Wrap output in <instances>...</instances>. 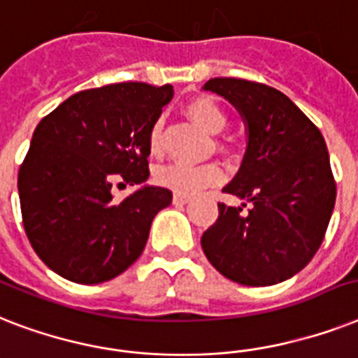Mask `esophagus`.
I'll return each mask as SVG.
<instances>
[{"instance_id":"34e87169","label":"esophagus","mask_w":358,"mask_h":358,"mask_svg":"<svg viewBox=\"0 0 358 358\" xmlns=\"http://www.w3.org/2000/svg\"><path fill=\"white\" fill-rule=\"evenodd\" d=\"M190 199H192V196H188V194H173V203H176V205H185V203H188Z\"/></svg>"}]
</instances>
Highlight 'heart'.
<instances>
[{
  "mask_svg": "<svg viewBox=\"0 0 358 358\" xmlns=\"http://www.w3.org/2000/svg\"><path fill=\"white\" fill-rule=\"evenodd\" d=\"M188 116L196 122L199 127L210 134H218L227 125V114L213 98H196L187 105ZM150 153L153 157L161 155V122H155L150 131ZM157 182L166 188H171L179 194H196L210 185H218L224 179V171L214 162L205 164H188V162H173V164L162 166L157 171Z\"/></svg>",
  "mask_w": 358,
  "mask_h": 358,
  "instance_id": "b5f03b06",
  "label": "heart"
}]
</instances>
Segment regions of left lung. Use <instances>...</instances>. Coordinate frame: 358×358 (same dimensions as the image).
Returning a JSON list of instances; mask_svg holds the SVG:
<instances>
[{"label": "left lung", "instance_id": "8db88e82", "mask_svg": "<svg viewBox=\"0 0 358 358\" xmlns=\"http://www.w3.org/2000/svg\"><path fill=\"white\" fill-rule=\"evenodd\" d=\"M203 90L227 99L248 134L242 164L224 187L244 203H218V220L201 236L203 253L238 285L287 281L310 262L333 214L336 185L324 136L268 85L214 77ZM245 204L250 210L242 213Z\"/></svg>", "mask_w": 358, "mask_h": 358}]
</instances>
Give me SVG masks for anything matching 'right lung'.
Returning <instances> with one entry per match:
<instances>
[{
    "label": "right lung",
    "mask_w": 358,
    "mask_h": 358,
    "mask_svg": "<svg viewBox=\"0 0 358 358\" xmlns=\"http://www.w3.org/2000/svg\"><path fill=\"white\" fill-rule=\"evenodd\" d=\"M171 98V85L116 83L73 94L36 125L18 194L27 238L50 270L98 285L142 255L171 203L168 188L145 185L150 131ZM116 180L139 188L114 200Z\"/></svg>",
    "instance_id": "1"
}]
</instances>
